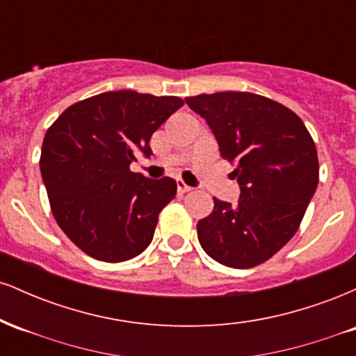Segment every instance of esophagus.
<instances>
[{
	"label": "esophagus",
	"instance_id": "esophagus-1",
	"mask_svg": "<svg viewBox=\"0 0 356 356\" xmlns=\"http://www.w3.org/2000/svg\"><path fill=\"white\" fill-rule=\"evenodd\" d=\"M192 187L191 186H186L182 181H177V192L179 194H186V192H191Z\"/></svg>",
	"mask_w": 356,
	"mask_h": 356
}]
</instances>
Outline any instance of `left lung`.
<instances>
[{"label":"left lung","instance_id":"left-lung-1","mask_svg":"<svg viewBox=\"0 0 356 356\" xmlns=\"http://www.w3.org/2000/svg\"><path fill=\"white\" fill-rule=\"evenodd\" d=\"M211 127L220 155L236 167L238 204L214 197L197 238L227 268H254L295 236L320 177L316 147L300 117L249 92L187 97Z\"/></svg>","mask_w":356,"mask_h":356}]
</instances>
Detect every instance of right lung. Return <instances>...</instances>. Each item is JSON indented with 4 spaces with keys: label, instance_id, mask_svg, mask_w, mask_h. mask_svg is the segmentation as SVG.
Here are the masks:
<instances>
[{
    "label": "right lung",
    "instance_id": "add662e5",
    "mask_svg": "<svg viewBox=\"0 0 356 356\" xmlns=\"http://www.w3.org/2000/svg\"><path fill=\"white\" fill-rule=\"evenodd\" d=\"M182 105L179 97L105 92L73 104L47 130L40 170L51 212L88 256L122 263L152 243L177 184L130 172V164L137 150L150 157L152 134Z\"/></svg>",
    "mask_w": 356,
    "mask_h": 356
}]
</instances>
